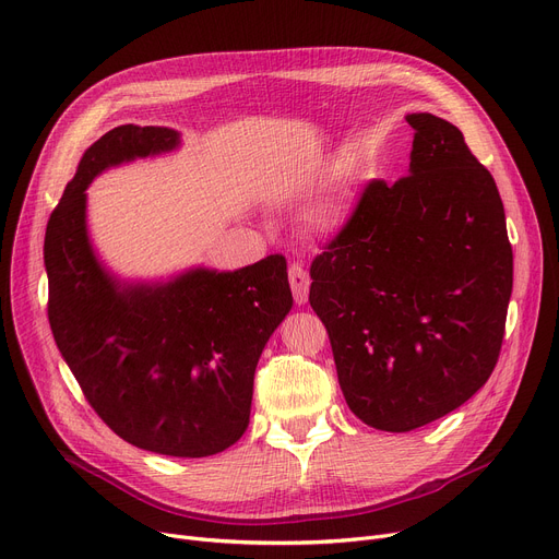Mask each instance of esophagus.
<instances>
[{"label":"esophagus","mask_w":559,"mask_h":559,"mask_svg":"<svg viewBox=\"0 0 559 559\" xmlns=\"http://www.w3.org/2000/svg\"><path fill=\"white\" fill-rule=\"evenodd\" d=\"M287 276H289V287H292V294H294V301L304 306L308 301V292H310L308 272L299 263H294V265H289Z\"/></svg>","instance_id":"34e87169"}]
</instances>
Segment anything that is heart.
I'll use <instances>...</instances> for the list:
<instances>
[{
    "label": "heart",
    "instance_id": "obj_1",
    "mask_svg": "<svg viewBox=\"0 0 559 559\" xmlns=\"http://www.w3.org/2000/svg\"><path fill=\"white\" fill-rule=\"evenodd\" d=\"M346 219V211L337 200H325L321 204H317V209L312 211V222L314 227L323 234H332L337 231Z\"/></svg>",
    "mask_w": 559,
    "mask_h": 559
}]
</instances>
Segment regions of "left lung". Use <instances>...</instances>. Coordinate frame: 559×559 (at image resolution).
Wrapping results in <instances>:
<instances>
[{
	"label": "left lung",
	"instance_id": "8db88e82",
	"mask_svg": "<svg viewBox=\"0 0 559 559\" xmlns=\"http://www.w3.org/2000/svg\"><path fill=\"white\" fill-rule=\"evenodd\" d=\"M408 175L368 181L310 267L350 412L382 431L448 416L488 382L512 294V247L490 170L427 111Z\"/></svg>",
	"mask_w": 559,
	"mask_h": 559
}]
</instances>
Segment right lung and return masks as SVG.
<instances>
[{
    "label": "right lung",
    "mask_w": 559,
    "mask_h": 559,
    "mask_svg": "<svg viewBox=\"0 0 559 559\" xmlns=\"http://www.w3.org/2000/svg\"><path fill=\"white\" fill-rule=\"evenodd\" d=\"M170 128L119 126L92 143L45 236L53 340L98 418L139 450L202 459L245 433L253 373L292 310L281 253L236 270H189L168 283L111 276L87 236L85 189L136 157L170 153Z\"/></svg>",
    "instance_id": "right-lung-1"
}]
</instances>
